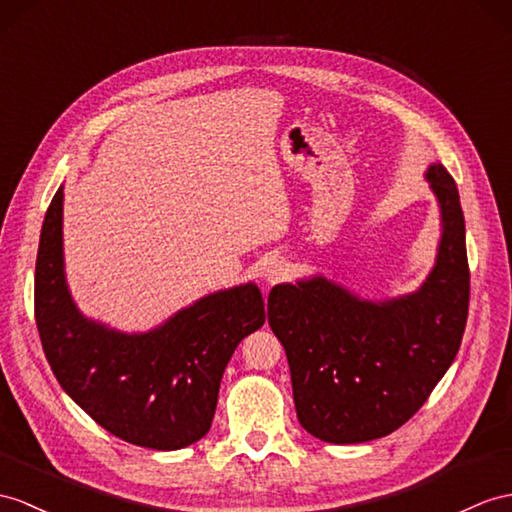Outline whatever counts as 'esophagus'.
Listing matches in <instances>:
<instances>
[{
	"instance_id": "obj_1",
	"label": "esophagus",
	"mask_w": 512,
	"mask_h": 512,
	"mask_svg": "<svg viewBox=\"0 0 512 512\" xmlns=\"http://www.w3.org/2000/svg\"><path fill=\"white\" fill-rule=\"evenodd\" d=\"M286 273H289V265L282 263V260H271V263L263 269V280L267 284H278L286 278Z\"/></svg>"
}]
</instances>
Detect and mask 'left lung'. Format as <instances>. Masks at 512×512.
I'll return each mask as SVG.
<instances>
[{
  "instance_id": "obj_1",
  "label": "left lung",
  "mask_w": 512,
  "mask_h": 512,
  "mask_svg": "<svg viewBox=\"0 0 512 512\" xmlns=\"http://www.w3.org/2000/svg\"><path fill=\"white\" fill-rule=\"evenodd\" d=\"M441 243L419 291L371 302L323 276L273 286L269 326L289 360L302 428L326 443H365L413 417L450 369L469 310L465 217L441 162L426 171Z\"/></svg>"
}]
</instances>
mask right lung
<instances>
[{"instance_id": "add662e5", "label": "right lung", "mask_w": 512, "mask_h": 512, "mask_svg": "<svg viewBox=\"0 0 512 512\" xmlns=\"http://www.w3.org/2000/svg\"><path fill=\"white\" fill-rule=\"evenodd\" d=\"M34 315L47 363L71 400L119 439L167 452L210 430L223 371L236 345L265 323V302L247 282L141 334L86 319L65 280L60 186L36 254Z\"/></svg>"}]
</instances>
